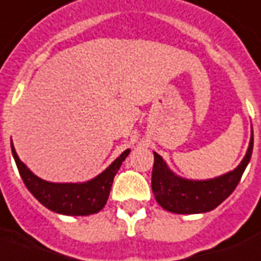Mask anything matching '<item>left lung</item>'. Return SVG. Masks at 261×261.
<instances>
[{
  "instance_id": "1",
  "label": "left lung",
  "mask_w": 261,
  "mask_h": 261,
  "mask_svg": "<svg viewBox=\"0 0 261 261\" xmlns=\"http://www.w3.org/2000/svg\"><path fill=\"white\" fill-rule=\"evenodd\" d=\"M252 150L253 130L249 149L242 163L231 172L207 180H189L176 176L168 170L161 155L154 153L151 189L155 200L163 208L176 214H197L214 210L235 191L250 161Z\"/></svg>"
}]
</instances>
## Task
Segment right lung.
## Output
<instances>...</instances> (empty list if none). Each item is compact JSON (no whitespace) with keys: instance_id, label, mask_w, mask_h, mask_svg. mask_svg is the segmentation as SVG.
Returning a JSON list of instances; mask_svg holds the SVG:
<instances>
[{"instance_id":"add662e5","label":"right lung","mask_w":261,"mask_h":261,"mask_svg":"<svg viewBox=\"0 0 261 261\" xmlns=\"http://www.w3.org/2000/svg\"><path fill=\"white\" fill-rule=\"evenodd\" d=\"M12 147V154L19 174L30 193L48 210L65 216H89L101 210L106 206L111 191L112 180L119 167L130 150H125L107 170L85 184H53L40 179L19 160Z\"/></svg>"}]
</instances>
